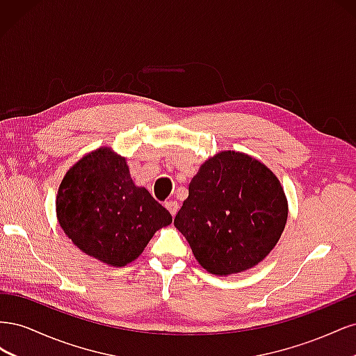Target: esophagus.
<instances>
[{
  "mask_svg": "<svg viewBox=\"0 0 356 356\" xmlns=\"http://www.w3.org/2000/svg\"><path fill=\"white\" fill-rule=\"evenodd\" d=\"M165 207H166V209L170 212L172 217H175L177 212H178V208H179L178 202H175V200H169V202H166V203H165Z\"/></svg>",
  "mask_w": 356,
  "mask_h": 356,
  "instance_id": "obj_1",
  "label": "esophagus"
}]
</instances>
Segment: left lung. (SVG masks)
<instances>
[{
	"label": "left lung",
	"instance_id": "obj_1",
	"mask_svg": "<svg viewBox=\"0 0 356 356\" xmlns=\"http://www.w3.org/2000/svg\"><path fill=\"white\" fill-rule=\"evenodd\" d=\"M286 218L288 200L273 172L229 149L200 166L174 224L204 270L229 276L261 263Z\"/></svg>",
	"mask_w": 356,
	"mask_h": 356
}]
</instances>
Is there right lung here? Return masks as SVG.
Returning <instances> with one entry per match:
<instances>
[{"label": "right lung", "mask_w": 356, "mask_h": 356, "mask_svg": "<svg viewBox=\"0 0 356 356\" xmlns=\"http://www.w3.org/2000/svg\"><path fill=\"white\" fill-rule=\"evenodd\" d=\"M56 217L80 251L111 267H123L143 254L172 215L148 190L135 186L126 157L111 147L83 156L63 177Z\"/></svg>", "instance_id": "add662e5"}]
</instances>
